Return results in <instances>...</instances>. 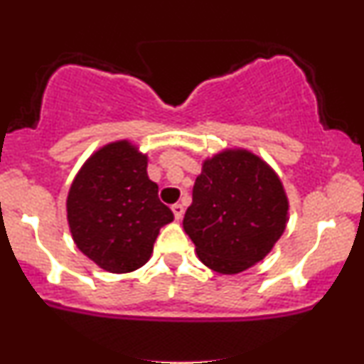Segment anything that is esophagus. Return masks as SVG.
I'll return each mask as SVG.
<instances>
[{
	"label": "esophagus",
	"mask_w": 364,
	"mask_h": 364,
	"mask_svg": "<svg viewBox=\"0 0 364 364\" xmlns=\"http://www.w3.org/2000/svg\"><path fill=\"white\" fill-rule=\"evenodd\" d=\"M171 210H173L174 219H176V220L183 219V214H185V207H183L181 203H174V205L171 207Z\"/></svg>",
	"instance_id": "34e87169"
}]
</instances>
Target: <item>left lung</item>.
<instances>
[{"label":"left lung","mask_w":364,"mask_h":364,"mask_svg":"<svg viewBox=\"0 0 364 364\" xmlns=\"http://www.w3.org/2000/svg\"><path fill=\"white\" fill-rule=\"evenodd\" d=\"M289 200L277 173L248 149H224L202 162L183 229L200 262L235 275L263 260L286 231Z\"/></svg>","instance_id":"left-lung-1"}]
</instances>
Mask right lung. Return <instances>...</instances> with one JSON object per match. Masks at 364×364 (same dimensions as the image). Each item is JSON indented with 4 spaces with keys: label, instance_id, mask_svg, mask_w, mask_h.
<instances>
[{
    "label": "right lung",
    "instance_id": "right-lung-1",
    "mask_svg": "<svg viewBox=\"0 0 364 364\" xmlns=\"http://www.w3.org/2000/svg\"><path fill=\"white\" fill-rule=\"evenodd\" d=\"M149 156L129 140L102 145L70 186L66 219L77 248L111 274L140 269L174 215L147 174Z\"/></svg>",
    "mask_w": 364,
    "mask_h": 364
}]
</instances>
